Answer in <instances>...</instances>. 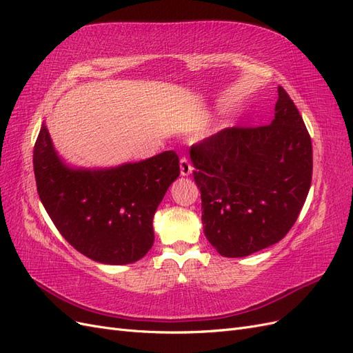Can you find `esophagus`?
<instances>
[{
	"mask_svg": "<svg viewBox=\"0 0 353 353\" xmlns=\"http://www.w3.org/2000/svg\"><path fill=\"white\" fill-rule=\"evenodd\" d=\"M179 169H181V175L188 176L191 172H193V165L190 163V160L183 157L179 160Z\"/></svg>",
	"mask_w": 353,
	"mask_h": 353,
	"instance_id": "obj_1",
	"label": "esophagus"
}]
</instances>
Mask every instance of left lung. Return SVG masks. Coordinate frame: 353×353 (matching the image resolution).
Instances as JSON below:
<instances>
[{"label":"left lung","instance_id":"8db88e82","mask_svg":"<svg viewBox=\"0 0 353 353\" xmlns=\"http://www.w3.org/2000/svg\"><path fill=\"white\" fill-rule=\"evenodd\" d=\"M190 156L205 236L222 256L270 248L294 225L311 188L312 143L283 87L272 123L225 128Z\"/></svg>","mask_w":353,"mask_h":353}]
</instances>
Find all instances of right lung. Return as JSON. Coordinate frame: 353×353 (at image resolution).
Masks as SVG:
<instances>
[{
    "label": "right lung",
    "mask_w": 353,
    "mask_h": 353,
    "mask_svg": "<svg viewBox=\"0 0 353 353\" xmlns=\"http://www.w3.org/2000/svg\"><path fill=\"white\" fill-rule=\"evenodd\" d=\"M34 170L42 205L72 248L95 262L125 265L152 249L154 212L179 175V159L169 150L112 169H70L42 123Z\"/></svg>",
    "instance_id": "add662e5"
}]
</instances>
